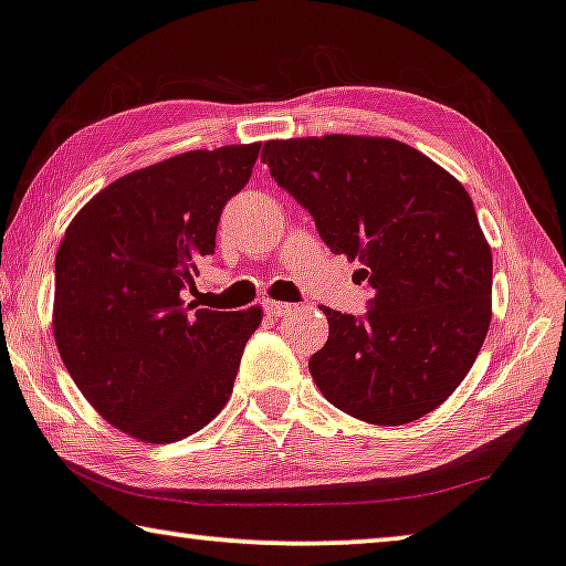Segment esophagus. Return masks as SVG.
Masks as SVG:
<instances>
[{"instance_id":"1","label":"esophagus","mask_w":566,"mask_h":566,"mask_svg":"<svg viewBox=\"0 0 566 566\" xmlns=\"http://www.w3.org/2000/svg\"><path fill=\"white\" fill-rule=\"evenodd\" d=\"M294 305H290V302H276V300H266L264 302V312L269 317H282L286 315V312H292Z\"/></svg>"}]
</instances>
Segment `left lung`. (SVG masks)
<instances>
[{
    "label": "left lung",
    "mask_w": 566,
    "mask_h": 566,
    "mask_svg": "<svg viewBox=\"0 0 566 566\" xmlns=\"http://www.w3.org/2000/svg\"><path fill=\"white\" fill-rule=\"evenodd\" d=\"M261 159L374 290L364 317L323 307L331 335L310 358L317 389L370 424L429 415L468 376L491 325L493 256L468 190L384 137L274 139Z\"/></svg>",
    "instance_id": "left-lung-1"
}]
</instances>
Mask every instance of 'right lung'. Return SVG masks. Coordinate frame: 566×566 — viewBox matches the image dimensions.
I'll use <instances>...</instances> for the list:
<instances>
[{
  "mask_svg": "<svg viewBox=\"0 0 566 566\" xmlns=\"http://www.w3.org/2000/svg\"><path fill=\"white\" fill-rule=\"evenodd\" d=\"M261 145L185 151L129 172L78 210L55 256L57 350L108 424L167 444L226 407L261 310H196L200 261Z\"/></svg>",
  "mask_w": 566,
  "mask_h": 566,
  "instance_id": "obj_1",
  "label": "right lung"
}]
</instances>
